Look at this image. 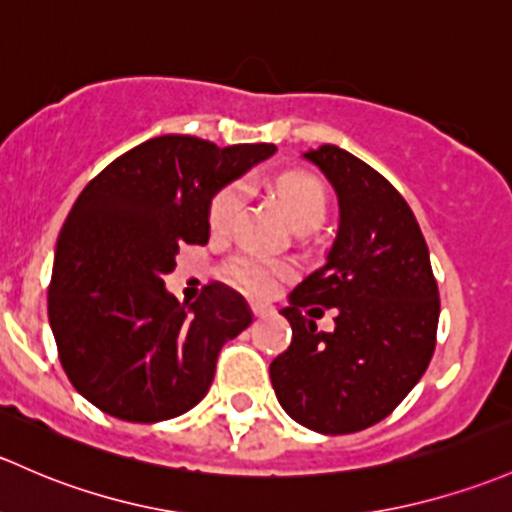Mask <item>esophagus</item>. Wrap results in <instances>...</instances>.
<instances>
[{"instance_id": "obj_1", "label": "esophagus", "mask_w": 512, "mask_h": 512, "mask_svg": "<svg viewBox=\"0 0 512 512\" xmlns=\"http://www.w3.org/2000/svg\"><path fill=\"white\" fill-rule=\"evenodd\" d=\"M250 311L255 316H265V314H270L272 311V306L270 304H260V301H255V304H250Z\"/></svg>"}]
</instances>
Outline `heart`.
<instances>
[{"instance_id":"heart-1","label":"heart","mask_w":512,"mask_h":512,"mask_svg":"<svg viewBox=\"0 0 512 512\" xmlns=\"http://www.w3.org/2000/svg\"><path fill=\"white\" fill-rule=\"evenodd\" d=\"M272 191L299 228L311 230L326 218L328 193L316 176L306 174V171H289V174L274 179ZM240 206V184H230L223 191L215 193L211 208H208V223H211L213 233H228L230 225L238 218ZM292 272L294 267L289 262L272 260V257L260 255V252H240V255L230 257L228 265H225L228 282L238 287L240 292L250 294V297H267Z\"/></svg>"}]
</instances>
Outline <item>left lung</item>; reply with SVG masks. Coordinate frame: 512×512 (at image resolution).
Returning <instances> with one entry per match:
<instances>
[{
  "label": "left lung",
  "mask_w": 512,
  "mask_h": 512,
  "mask_svg": "<svg viewBox=\"0 0 512 512\" xmlns=\"http://www.w3.org/2000/svg\"><path fill=\"white\" fill-rule=\"evenodd\" d=\"M338 193L341 223L326 265L304 279L282 314L292 343L272 360L279 405L321 434L368 429L419 383L437 346L439 289L427 242L383 174L336 144L306 152ZM319 305L337 328L316 332Z\"/></svg>",
  "instance_id": "1"
}]
</instances>
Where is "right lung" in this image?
I'll return each instance as SVG.
<instances>
[{
    "instance_id": "add662e5",
    "label": "right lung",
    "mask_w": 512,
    "mask_h": 512,
    "mask_svg": "<svg viewBox=\"0 0 512 512\" xmlns=\"http://www.w3.org/2000/svg\"><path fill=\"white\" fill-rule=\"evenodd\" d=\"M274 149L164 134L83 188L58 235L48 321L68 380L98 410L149 424L206 397L220 348L252 314L218 282L179 304L164 277L179 247L208 242L215 193Z\"/></svg>"
}]
</instances>
